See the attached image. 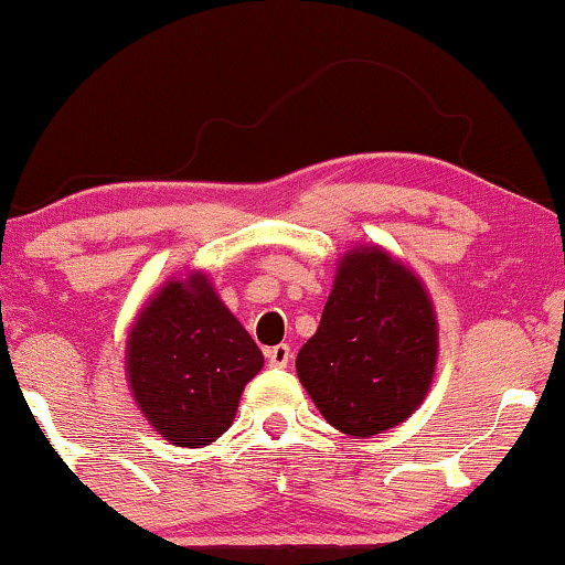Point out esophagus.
I'll use <instances>...</instances> for the list:
<instances>
[{
    "label": "esophagus",
    "instance_id": "obj_1",
    "mask_svg": "<svg viewBox=\"0 0 565 565\" xmlns=\"http://www.w3.org/2000/svg\"><path fill=\"white\" fill-rule=\"evenodd\" d=\"M290 356H294V354H290L288 343H280V347L267 349V362H269V367H288Z\"/></svg>",
    "mask_w": 565,
    "mask_h": 565
}]
</instances>
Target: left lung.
<instances>
[{"instance_id": "left-lung-1", "label": "left lung", "mask_w": 565, "mask_h": 565, "mask_svg": "<svg viewBox=\"0 0 565 565\" xmlns=\"http://www.w3.org/2000/svg\"><path fill=\"white\" fill-rule=\"evenodd\" d=\"M436 349L434 307L420 280L386 250L356 248L338 267L296 370L330 426L367 439L415 413Z\"/></svg>"}]
</instances>
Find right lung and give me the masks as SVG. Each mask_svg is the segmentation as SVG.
<instances>
[{"mask_svg":"<svg viewBox=\"0 0 565 565\" xmlns=\"http://www.w3.org/2000/svg\"><path fill=\"white\" fill-rule=\"evenodd\" d=\"M129 383L145 417L179 447H205L232 426L262 370L254 338L203 275L171 280L129 333Z\"/></svg>","mask_w":565,"mask_h":565,"instance_id":"right-lung-1","label":"right lung"}]
</instances>
